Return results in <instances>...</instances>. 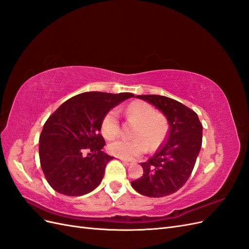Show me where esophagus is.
I'll return each mask as SVG.
<instances>
[{
    "label": "esophagus",
    "instance_id": "esophagus-1",
    "mask_svg": "<svg viewBox=\"0 0 249 249\" xmlns=\"http://www.w3.org/2000/svg\"><path fill=\"white\" fill-rule=\"evenodd\" d=\"M120 160L123 161V163L124 164H125L126 166H130V165H132L133 164V162L132 161H130V160H124V159H122V158H120Z\"/></svg>",
    "mask_w": 249,
    "mask_h": 249
}]
</instances>
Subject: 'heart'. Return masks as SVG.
<instances>
[{
  "mask_svg": "<svg viewBox=\"0 0 249 249\" xmlns=\"http://www.w3.org/2000/svg\"><path fill=\"white\" fill-rule=\"evenodd\" d=\"M126 118L136 123L134 140L119 139L109 144L110 154L124 160H132L144 154L147 145L150 150L159 147L167 134V123L161 114H157L154 108L144 102H133L126 108ZM103 136L112 140L119 134V120L116 110L109 111L104 116L101 124Z\"/></svg>",
  "mask_w": 249,
  "mask_h": 249,
  "instance_id": "obj_1",
  "label": "heart"
}]
</instances>
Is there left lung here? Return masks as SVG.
<instances>
[{"instance_id": "8db88e82", "label": "left lung", "mask_w": 249, "mask_h": 249, "mask_svg": "<svg viewBox=\"0 0 249 249\" xmlns=\"http://www.w3.org/2000/svg\"><path fill=\"white\" fill-rule=\"evenodd\" d=\"M136 97L163 113L169 132L159 152L141 163L143 175L131 185L145 196H167L180 189L191 175L200 152L202 125L196 113L176 100L150 94Z\"/></svg>"}]
</instances>
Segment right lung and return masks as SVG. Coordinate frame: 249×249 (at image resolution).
<instances>
[{"mask_svg":"<svg viewBox=\"0 0 249 249\" xmlns=\"http://www.w3.org/2000/svg\"><path fill=\"white\" fill-rule=\"evenodd\" d=\"M132 93L84 92L64 102L43 125L39 159L48 183L67 196H81L102 182L113 157L103 152L104 116Z\"/></svg>","mask_w":249,"mask_h":249,"instance_id":"right-lung-1","label":"right lung"}]
</instances>
